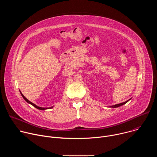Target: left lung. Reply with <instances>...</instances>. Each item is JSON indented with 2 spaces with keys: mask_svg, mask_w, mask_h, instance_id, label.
<instances>
[{
  "mask_svg": "<svg viewBox=\"0 0 157 157\" xmlns=\"http://www.w3.org/2000/svg\"><path fill=\"white\" fill-rule=\"evenodd\" d=\"M131 99V98L129 99V100H128V101H125V102H122V103H120V104H116V105H110V106H109V107H112V108H116V107H120V106H121V105H124V104H126L128 101H130Z\"/></svg>",
  "mask_w": 157,
  "mask_h": 157,
  "instance_id": "obj_1",
  "label": "left lung"
}]
</instances>
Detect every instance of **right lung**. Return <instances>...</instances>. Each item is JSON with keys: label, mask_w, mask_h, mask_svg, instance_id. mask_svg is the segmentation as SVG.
Returning a JSON list of instances; mask_svg holds the SVG:
<instances>
[{"label": "right lung", "mask_w": 157, "mask_h": 157, "mask_svg": "<svg viewBox=\"0 0 157 157\" xmlns=\"http://www.w3.org/2000/svg\"><path fill=\"white\" fill-rule=\"evenodd\" d=\"M20 94H21V96L23 97V98L24 99V100L27 102H28L29 104H30L31 105H32L33 107H35V108H36V109H39V110H46V109H52V108H53V106H52V107H39V106H38V105H35V104H33V102H30V101H29L24 95H23V94H22L21 93V91H20Z\"/></svg>", "instance_id": "right-lung-1"}]
</instances>
